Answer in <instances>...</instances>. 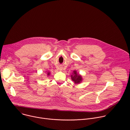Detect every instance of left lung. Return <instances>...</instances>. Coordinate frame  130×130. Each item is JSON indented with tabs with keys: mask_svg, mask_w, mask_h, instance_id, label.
Segmentation results:
<instances>
[{
	"mask_svg": "<svg viewBox=\"0 0 130 130\" xmlns=\"http://www.w3.org/2000/svg\"><path fill=\"white\" fill-rule=\"evenodd\" d=\"M71 79L75 83H79L82 81V77L80 75H77L76 71H73V76L71 75Z\"/></svg>",
	"mask_w": 130,
	"mask_h": 130,
	"instance_id": "1",
	"label": "left lung"
}]
</instances>
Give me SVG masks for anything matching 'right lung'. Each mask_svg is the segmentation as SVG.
Returning <instances> with one entry per match:
<instances>
[{
	"label": "right lung",
	"instance_id": "add662e5",
	"mask_svg": "<svg viewBox=\"0 0 130 130\" xmlns=\"http://www.w3.org/2000/svg\"><path fill=\"white\" fill-rule=\"evenodd\" d=\"M49 75H50V72H48V73H47V75L49 76Z\"/></svg>",
	"mask_w": 130,
	"mask_h": 130
}]
</instances>
